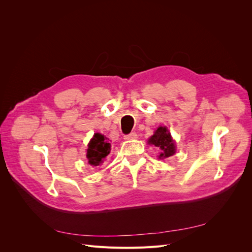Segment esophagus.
<instances>
[{
    "instance_id": "esophagus-1",
    "label": "esophagus",
    "mask_w": 252,
    "mask_h": 252,
    "mask_svg": "<svg viewBox=\"0 0 252 252\" xmlns=\"http://www.w3.org/2000/svg\"><path fill=\"white\" fill-rule=\"evenodd\" d=\"M136 138H138V134H136L135 132H131V133L126 134V135L124 136L125 140H134V139H136Z\"/></svg>"
}]
</instances>
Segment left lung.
Here are the masks:
<instances>
[{
	"label": "left lung",
	"mask_w": 252,
	"mask_h": 252,
	"mask_svg": "<svg viewBox=\"0 0 252 252\" xmlns=\"http://www.w3.org/2000/svg\"><path fill=\"white\" fill-rule=\"evenodd\" d=\"M149 143L155 145L161 150V154L158 156V158H169L175 154V146L174 142L171 138V134L166 127L159 126L155 134L149 139Z\"/></svg>",
	"instance_id": "1"
}]
</instances>
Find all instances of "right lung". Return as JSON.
I'll return each instance as SVG.
<instances>
[{
  "instance_id": "add662e5",
  "label": "right lung",
  "mask_w": 252,
  "mask_h": 252,
  "mask_svg": "<svg viewBox=\"0 0 252 252\" xmlns=\"http://www.w3.org/2000/svg\"><path fill=\"white\" fill-rule=\"evenodd\" d=\"M110 152V143L107 142V138L101 133H95L93 140L90 141L87 149L88 163L94 166H98L104 162L105 158Z\"/></svg>"
}]
</instances>
